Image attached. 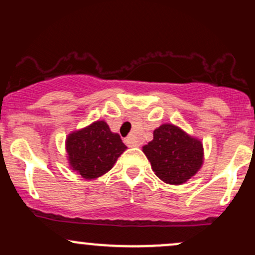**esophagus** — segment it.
I'll use <instances>...</instances> for the list:
<instances>
[{"label":"esophagus","mask_w":255,"mask_h":255,"mask_svg":"<svg viewBox=\"0 0 255 255\" xmlns=\"http://www.w3.org/2000/svg\"><path fill=\"white\" fill-rule=\"evenodd\" d=\"M125 142H126V145H127V146H130V147H134V146H137L136 141H135V140H134V137H133V136H130V135L128 136V137H126Z\"/></svg>","instance_id":"esophagus-1"}]
</instances>
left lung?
Wrapping results in <instances>:
<instances>
[{
  "label": "left lung",
  "mask_w": 255,
  "mask_h": 255,
  "mask_svg": "<svg viewBox=\"0 0 255 255\" xmlns=\"http://www.w3.org/2000/svg\"><path fill=\"white\" fill-rule=\"evenodd\" d=\"M142 151L157 176L169 184L187 182L204 162L200 140L170 124L154 129L153 140L145 145Z\"/></svg>",
  "instance_id": "8db88e82"
}]
</instances>
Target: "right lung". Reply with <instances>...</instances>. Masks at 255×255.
Here are the masks:
<instances>
[{"label":"right lung","mask_w":255,"mask_h":255,"mask_svg":"<svg viewBox=\"0 0 255 255\" xmlns=\"http://www.w3.org/2000/svg\"><path fill=\"white\" fill-rule=\"evenodd\" d=\"M126 148L119 134L113 133L104 121L73 131L66 140L69 165L86 180L109 171Z\"/></svg>","instance_id":"right-lung-1"}]
</instances>
